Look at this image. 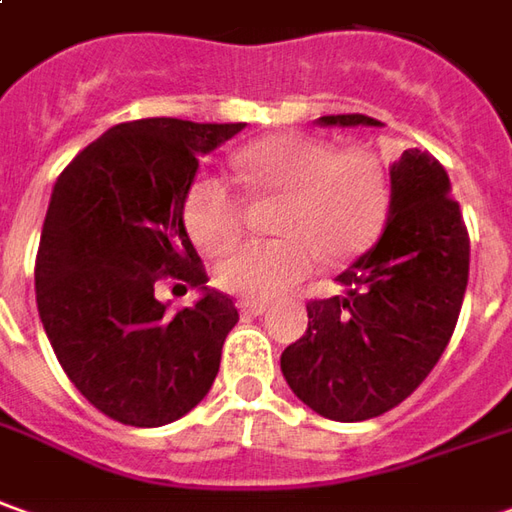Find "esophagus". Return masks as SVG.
Instances as JSON below:
<instances>
[{
    "label": "esophagus",
    "instance_id": "34e87169",
    "mask_svg": "<svg viewBox=\"0 0 512 512\" xmlns=\"http://www.w3.org/2000/svg\"><path fill=\"white\" fill-rule=\"evenodd\" d=\"M241 314H249V316H263L269 311V302H257V300H243L241 305Z\"/></svg>",
    "mask_w": 512,
    "mask_h": 512
}]
</instances>
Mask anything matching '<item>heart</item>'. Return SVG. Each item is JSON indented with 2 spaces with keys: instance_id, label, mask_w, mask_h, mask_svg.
<instances>
[{
  "instance_id": "1",
  "label": "heart",
  "mask_w": 512,
  "mask_h": 512,
  "mask_svg": "<svg viewBox=\"0 0 512 512\" xmlns=\"http://www.w3.org/2000/svg\"><path fill=\"white\" fill-rule=\"evenodd\" d=\"M241 176L260 193H280L274 241L229 249L215 283L246 300H271L316 269L319 257L344 263L370 249L389 212L387 173L375 154L305 134H274L235 154ZM246 201L221 173H198L187 184L182 215L204 252H224L241 235Z\"/></svg>"
}]
</instances>
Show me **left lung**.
<instances>
[{
	"label": "left lung",
	"instance_id": "obj_1",
	"mask_svg": "<svg viewBox=\"0 0 512 512\" xmlns=\"http://www.w3.org/2000/svg\"><path fill=\"white\" fill-rule=\"evenodd\" d=\"M322 125H381L330 114ZM381 241L339 274L344 297L308 302V330L280 356L288 387L316 415L356 423L395 409L434 370L460 319L471 241L446 168L409 148L389 165Z\"/></svg>",
	"mask_w": 512,
	"mask_h": 512
}]
</instances>
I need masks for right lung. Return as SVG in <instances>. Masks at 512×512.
<instances>
[{
	"mask_svg": "<svg viewBox=\"0 0 512 512\" xmlns=\"http://www.w3.org/2000/svg\"><path fill=\"white\" fill-rule=\"evenodd\" d=\"M241 128L173 117L120 123L86 145L52 187L36 255L38 316L66 378L117 423H173L218 375L238 308L207 288L182 198L198 156ZM159 279L205 294L170 315L153 297Z\"/></svg>",
	"mask_w": 512,
	"mask_h": 512,
	"instance_id": "obj_1",
	"label": "right lung"
}]
</instances>
